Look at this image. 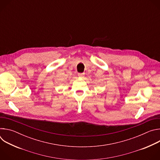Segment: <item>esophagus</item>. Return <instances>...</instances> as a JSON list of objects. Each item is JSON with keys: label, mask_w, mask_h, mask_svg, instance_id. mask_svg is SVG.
Segmentation results:
<instances>
[{"label": "esophagus", "mask_w": 160, "mask_h": 160, "mask_svg": "<svg viewBox=\"0 0 160 160\" xmlns=\"http://www.w3.org/2000/svg\"><path fill=\"white\" fill-rule=\"evenodd\" d=\"M78 77H83V76L85 75V73H78Z\"/></svg>", "instance_id": "esophagus-1"}]
</instances>
